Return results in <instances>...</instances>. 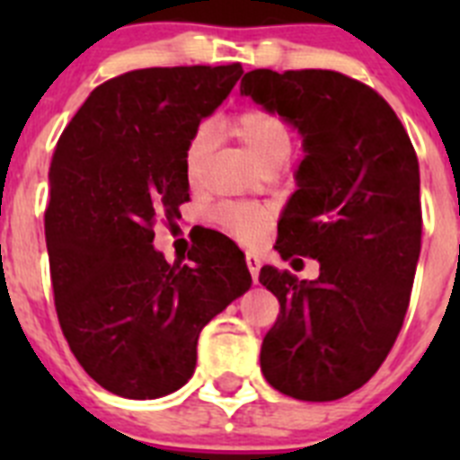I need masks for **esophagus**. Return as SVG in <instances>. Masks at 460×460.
Returning <instances> with one entry per match:
<instances>
[{
	"instance_id": "1",
	"label": "esophagus",
	"mask_w": 460,
	"mask_h": 460,
	"mask_svg": "<svg viewBox=\"0 0 460 460\" xmlns=\"http://www.w3.org/2000/svg\"><path fill=\"white\" fill-rule=\"evenodd\" d=\"M246 267H249V274H251V279H253V283H258L260 258H255V255H246Z\"/></svg>"
}]
</instances>
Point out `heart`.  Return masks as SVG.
Wrapping results in <instances>:
<instances>
[{"instance_id":"heart-1","label":"heart","mask_w":460,"mask_h":460,"mask_svg":"<svg viewBox=\"0 0 460 460\" xmlns=\"http://www.w3.org/2000/svg\"><path fill=\"white\" fill-rule=\"evenodd\" d=\"M223 131L233 136L239 145L249 149L267 170L286 164L292 149L290 126L279 112L260 105H243L237 112L223 119ZM211 131L207 126H198L190 133L184 147V172L190 184L200 180L207 156L211 152ZM211 218L223 233L237 239L243 246H258L270 234L274 226V209L265 205H239L223 202L214 207Z\"/></svg>"}]
</instances>
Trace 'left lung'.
I'll list each match as a JSON object with an SVG mask.
<instances>
[{"mask_svg": "<svg viewBox=\"0 0 460 460\" xmlns=\"http://www.w3.org/2000/svg\"><path fill=\"white\" fill-rule=\"evenodd\" d=\"M239 89L302 131L276 251L320 262L315 280L260 270L280 304L260 368L286 396L336 401L376 376L403 327L421 251L420 161L392 105L339 71L255 68Z\"/></svg>", "mask_w": 460, "mask_h": 460, "instance_id": "8db88e82", "label": "left lung"}]
</instances>
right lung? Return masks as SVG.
Returning <instances> with one entry per match:
<instances>
[{"mask_svg":"<svg viewBox=\"0 0 460 460\" xmlns=\"http://www.w3.org/2000/svg\"><path fill=\"white\" fill-rule=\"evenodd\" d=\"M226 66L137 68L89 93L57 140L46 243L57 318L80 367L124 398L189 382L198 336L251 288L242 251L211 233L170 265L154 226L190 200L184 147L242 75Z\"/></svg>","mask_w":460,"mask_h":460,"instance_id":"right-lung-1","label":"right lung"}]
</instances>
